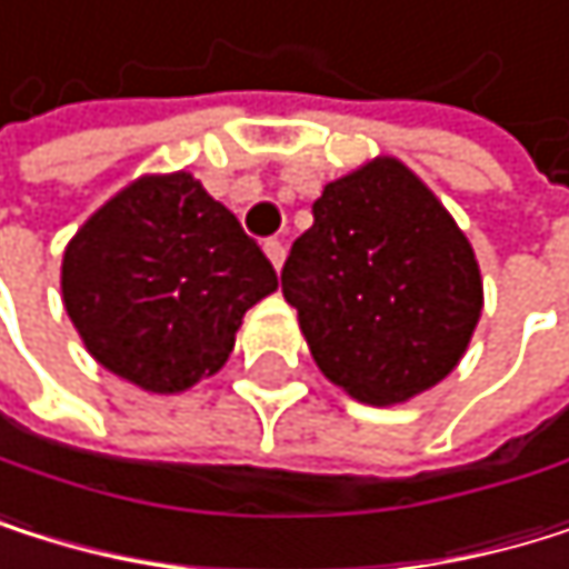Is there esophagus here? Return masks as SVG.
<instances>
[{
  "instance_id": "1",
  "label": "esophagus",
  "mask_w": 569,
  "mask_h": 569,
  "mask_svg": "<svg viewBox=\"0 0 569 569\" xmlns=\"http://www.w3.org/2000/svg\"><path fill=\"white\" fill-rule=\"evenodd\" d=\"M264 253L271 258V264H274V268H281V264H284V243H281L278 237L264 240Z\"/></svg>"
}]
</instances>
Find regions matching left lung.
<instances>
[{
	"mask_svg": "<svg viewBox=\"0 0 569 569\" xmlns=\"http://www.w3.org/2000/svg\"><path fill=\"white\" fill-rule=\"evenodd\" d=\"M281 268L319 369L362 403H400L458 366L481 311L471 243L407 166L336 179Z\"/></svg>",
	"mask_w": 569,
	"mask_h": 569,
	"instance_id": "obj_1",
	"label": "left lung"
}]
</instances>
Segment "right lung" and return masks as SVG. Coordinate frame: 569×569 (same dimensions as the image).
<instances>
[{"mask_svg":"<svg viewBox=\"0 0 569 569\" xmlns=\"http://www.w3.org/2000/svg\"><path fill=\"white\" fill-rule=\"evenodd\" d=\"M63 305L91 356L152 393L227 362L250 305L278 274L240 220L186 172L146 176L77 230Z\"/></svg>","mask_w":569,"mask_h":569,"instance_id":"obj_1","label":"right lung"}]
</instances>
